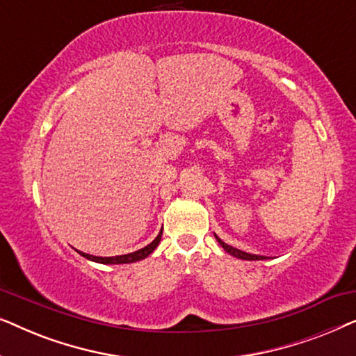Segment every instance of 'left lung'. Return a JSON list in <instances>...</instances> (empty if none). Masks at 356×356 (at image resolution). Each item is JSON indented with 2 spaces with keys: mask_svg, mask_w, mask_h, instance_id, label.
Here are the masks:
<instances>
[{
  "mask_svg": "<svg viewBox=\"0 0 356 356\" xmlns=\"http://www.w3.org/2000/svg\"><path fill=\"white\" fill-rule=\"evenodd\" d=\"M216 238H217V241L220 243V245H222L223 250H225L227 252H230L232 256L238 257V259H246V261H259V259H266L264 256H256V254H250V252H245V251H240V250H236V248H233V246H230V245H227V243H223V241L220 240V238H218L217 235H216Z\"/></svg>",
  "mask_w": 356,
  "mask_h": 356,
  "instance_id": "left-lung-1",
  "label": "left lung"
}]
</instances>
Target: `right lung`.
<instances>
[{"label":"right lung","instance_id":"add662e5","mask_svg":"<svg viewBox=\"0 0 356 356\" xmlns=\"http://www.w3.org/2000/svg\"><path fill=\"white\" fill-rule=\"evenodd\" d=\"M160 238H162V232L159 233L157 238L150 243V245L144 246L143 250L139 251H134V252H129V254H123V256H113V257H99V256H92V254H86V252H81V256L87 257V259L90 261H95V262H102V264H128V262H136V261H140L144 259V257H147L150 252H152L157 245L160 243Z\"/></svg>","mask_w":356,"mask_h":356}]
</instances>
